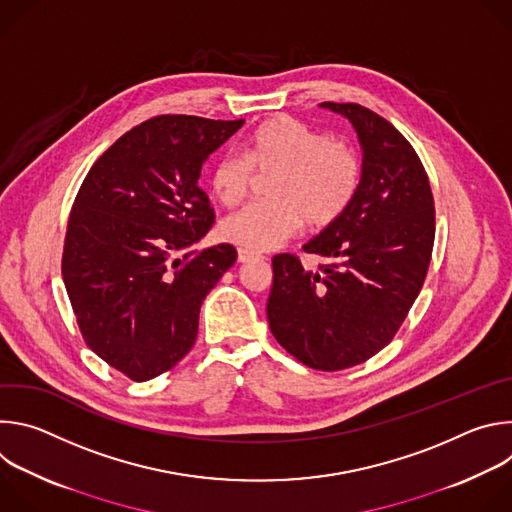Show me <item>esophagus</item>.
I'll use <instances>...</instances> for the list:
<instances>
[{
    "label": "esophagus",
    "instance_id": "obj_1",
    "mask_svg": "<svg viewBox=\"0 0 512 512\" xmlns=\"http://www.w3.org/2000/svg\"><path fill=\"white\" fill-rule=\"evenodd\" d=\"M237 259H239V263H249V261H253V259H259V255L257 253H253V251H249V249H239L237 251Z\"/></svg>",
    "mask_w": 512,
    "mask_h": 512
}]
</instances>
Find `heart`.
<instances>
[{"label": "heart", "instance_id": "heart-1", "mask_svg": "<svg viewBox=\"0 0 512 512\" xmlns=\"http://www.w3.org/2000/svg\"><path fill=\"white\" fill-rule=\"evenodd\" d=\"M360 160L346 139L279 115L263 121L245 141L243 154L227 152L210 170L212 196L239 204L255 176L271 178L269 202L249 204L221 223V237L251 251H265L294 237L304 223L312 231L334 225L360 186Z\"/></svg>", "mask_w": 512, "mask_h": 512}]
</instances>
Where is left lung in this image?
Returning <instances> with one entry per match:
<instances>
[{"mask_svg":"<svg viewBox=\"0 0 512 512\" xmlns=\"http://www.w3.org/2000/svg\"><path fill=\"white\" fill-rule=\"evenodd\" d=\"M344 115L362 145V174L350 208L304 251L273 257L267 320L275 340L306 367L342 371L383 350L425 281L435 208L411 143L381 115L356 103H322Z\"/></svg>","mask_w":512,"mask_h":512,"instance_id":"1","label":"left lung"}]
</instances>
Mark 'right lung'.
<instances>
[{"label":"right lung","instance_id":"add662e5","mask_svg":"<svg viewBox=\"0 0 512 512\" xmlns=\"http://www.w3.org/2000/svg\"><path fill=\"white\" fill-rule=\"evenodd\" d=\"M243 123L143 121L93 164L72 204L66 294L87 346L131 381H150L190 352L206 294L237 261L229 243L190 247L214 225L202 164Z\"/></svg>","mask_w":512,"mask_h":512}]
</instances>
